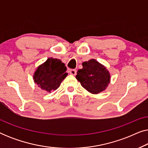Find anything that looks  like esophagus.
Here are the masks:
<instances>
[{
  "label": "esophagus",
  "instance_id": "obj_1",
  "mask_svg": "<svg viewBox=\"0 0 148 148\" xmlns=\"http://www.w3.org/2000/svg\"><path fill=\"white\" fill-rule=\"evenodd\" d=\"M69 72V73L71 75H75L77 74V71L75 69H70Z\"/></svg>",
  "mask_w": 148,
  "mask_h": 148
}]
</instances>
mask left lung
<instances>
[{"mask_svg":"<svg viewBox=\"0 0 148 148\" xmlns=\"http://www.w3.org/2000/svg\"><path fill=\"white\" fill-rule=\"evenodd\" d=\"M83 68L77 73L76 79L83 88L93 94L103 92L110 82V74L106 66L95 59L82 63Z\"/></svg>","mask_w":148,"mask_h":148,"instance_id":"left-lung-1","label":"left lung"}]
</instances>
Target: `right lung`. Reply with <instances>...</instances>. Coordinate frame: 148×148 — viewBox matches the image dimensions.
<instances>
[{"mask_svg": "<svg viewBox=\"0 0 148 148\" xmlns=\"http://www.w3.org/2000/svg\"><path fill=\"white\" fill-rule=\"evenodd\" d=\"M66 67L59 59L48 58L39 65L34 72L33 79L36 84L48 92H52L59 88L64 79L68 75Z\"/></svg>", "mask_w": 148, "mask_h": 148, "instance_id": "obj_1", "label": "right lung"}]
</instances>
